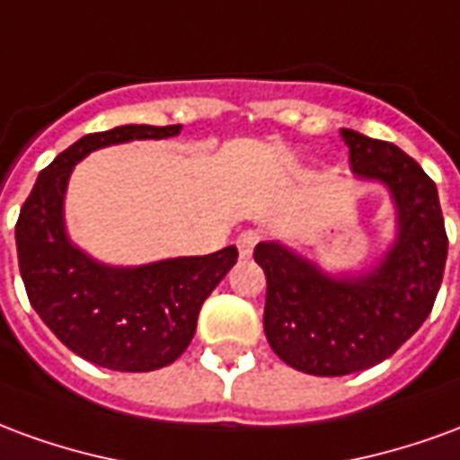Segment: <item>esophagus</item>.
Wrapping results in <instances>:
<instances>
[{"mask_svg":"<svg viewBox=\"0 0 460 460\" xmlns=\"http://www.w3.org/2000/svg\"><path fill=\"white\" fill-rule=\"evenodd\" d=\"M259 243V234L256 231H243L239 234V239H236V246H239L241 259H249L251 253H253V246Z\"/></svg>","mask_w":460,"mask_h":460,"instance_id":"esophagus-1","label":"esophagus"}]
</instances>
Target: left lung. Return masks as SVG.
<instances>
[{"label": "left lung", "mask_w": 460, "mask_h": 460, "mask_svg": "<svg viewBox=\"0 0 460 460\" xmlns=\"http://www.w3.org/2000/svg\"><path fill=\"white\" fill-rule=\"evenodd\" d=\"M359 180L382 181L396 207V239L359 276L325 270L276 241L253 259L266 273L263 330L273 352L298 372L342 376L379 365L421 328L444 279L448 236L434 180L385 140L342 128Z\"/></svg>", "instance_id": "8db88e82"}]
</instances>
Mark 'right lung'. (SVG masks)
<instances>
[{"instance_id": "right-lung-1", "label": "right lung", "mask_w": 460, "mask_h": 460, "mask_svg": "<svg viewBox=\"0 0 460 460\" xmlns=\"http://www.w3.org/2000/svg\"><path fill=\"white\" fill-rule=\"evenodd\" d=\"M181 125H120L74 142L26 197L16 221V253L31 308L71 352L105 369L150 372L172 365L194 338L209 293L239 259L236 246L135 269L98 263L71 243L64 197L75 162L130 140H162Z\"/></svg>"}]
</instances>
